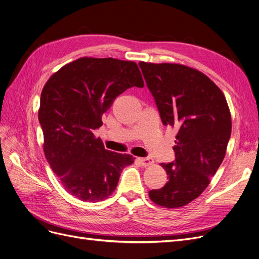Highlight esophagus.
Masks as SVG:
<instances>
[{"instance_id": "obj_1", "label": "esophagus", "mask_w": 259, "mask_h": 259, "mask_svg": "<svg viewBox=\"0 0 259 259\" xmlns=\"http://www.w3.org/2000/svg\"><path fill=\"white\" fill-rule=\"evenodd\" d=\"M139 163L142 165V167H148V165H151L154 163V160L150 157H146V158H138Z\"/></svg>"}]
</instances>
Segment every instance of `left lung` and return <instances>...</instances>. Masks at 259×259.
Listing matches in <instances>:
<instances>
[{
  "label": "left lung",
  "instance_id": "left-lung-1",
  "mask_svg": "<svg viewBox=\"0 0 259 259\" xmlns=\"http://www.w3.org/2000/svg\"><path fill=\"white\" fill-rule=\"evenodd\" d=\"M139 67L164 125L175 126V161L161 163L168 183L149 192L165 208H179L207 188L222 163L232 132V118L220 88L199 70L180 64Z\"/></svg>",
  "mask_w": 259,
  "mask_h": 259
}]
</instances>
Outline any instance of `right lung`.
Listing matches in <instances>:
<instances>
[{"label": "right lung", "mask_w": 259, "mask_h": 259, "mask_svg": "<svg viewBox=\"0 0 259 259\" xmlns=\"http://www.w3.org/2000/svg\"><path fill=\"white\" fill-rule=\"evenodd\" d=\"M134 86H144L134 61L81 57L55 72L41 92L38 119L46 158L65 189L81 201L108 198L135 159L105 150L94 135L103 113Z\"/></svg>", "instance_id": "add662e5"}]
</instances>
